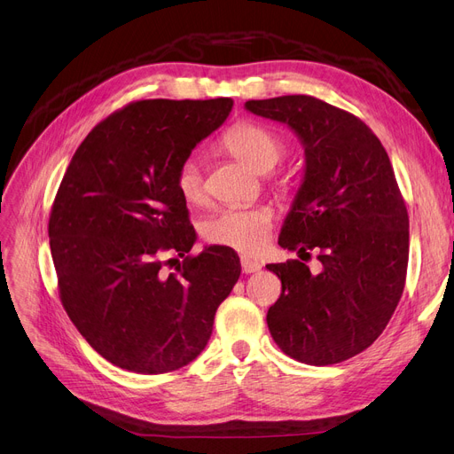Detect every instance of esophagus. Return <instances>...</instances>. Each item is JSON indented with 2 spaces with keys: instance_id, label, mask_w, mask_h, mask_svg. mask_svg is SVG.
I'll return each instance as SVG.
<instances>
[{
  "instance_id": "1",
  "label": "esophagus",
  "mask_w": 454,
  "mask_h": 454,
  "mask_svg": "<svg viewBox=\"0 0 454 454\" xmlns=\"http://www.w3.org/2000/svg\"><path fill=\"white\" fill-rule=\"evenodd\" d=\"M240 263H242V272H246V274H252V272L261 270V263H257V261H254L250 257H242Z\"/></svg>"
}]
</instances>
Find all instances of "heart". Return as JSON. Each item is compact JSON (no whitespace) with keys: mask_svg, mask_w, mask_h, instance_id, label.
<instances>
[{"mask_svg":"<svg viewBox=\"0 0 454 454\" xmlns=\"http://www.w3.org/2000/svg\"><path fill=\"white\" fill-rule=\"evenodd\" d=\"M222 145L257 174L270 172L286 153L280 134L255 121H240L231 127L223 134ZM176 187L187 202H202L206 184L199 157L189 155L182 160L176 174ZM202 232L212 244L227 246L242 254H257L270 239L272 215L263 206L225 208L206 219Z\"/></svg>","mask_w":454,"mask_h":454,"instance_id":"obj_1","label":"heart"}]
</instances>
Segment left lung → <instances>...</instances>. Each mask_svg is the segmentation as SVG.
Segmentation results:
<instances>
[{
    "label": "left lung",
    "mask_w": 454,
    "mask_h": 454,
    "mask_svg": "<svg viewBox=\"0 0 454 454\" xmlns=\"http://www.w3.org/2000/svg\"><path fill=\"white\" fill-rule=\"evenodd\" d=\"M305 147V177L278 244L301 259L267 265L282 294L267 312L274 342L309 365L373 345L403 294L409 215L387 149L362 119L307 94L248 100ZM316 251L321 270L302 263Z\"/></svg>",
    "instance_id": "left-lung-1"
}]
</instances>
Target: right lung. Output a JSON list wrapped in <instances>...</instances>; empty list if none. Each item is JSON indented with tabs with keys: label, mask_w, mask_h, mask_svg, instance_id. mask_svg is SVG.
Returning a JSON list of instances; mask_svg holds the SVG:
<instances>
[{
	"label": "right lung",
	"mask_w": 454,
	"mask_h": 454,
	"mask_svg": "<svg viewBox=\"0 0 454 454\" xmlns=\"http://www.w3.org/2000/svg\"><path fill=\"white\" fill-rule=\"evenodd\" d=\"M231 98L140 100L98 122L72 157L49 217L59 294L102 358L142 375L193 362L240 277L227 246L197 240L176 174L223 125ZM164 253L184 257L174 273Z\"/></svg>",
	"instance_id": "1"
}]
</instances>
